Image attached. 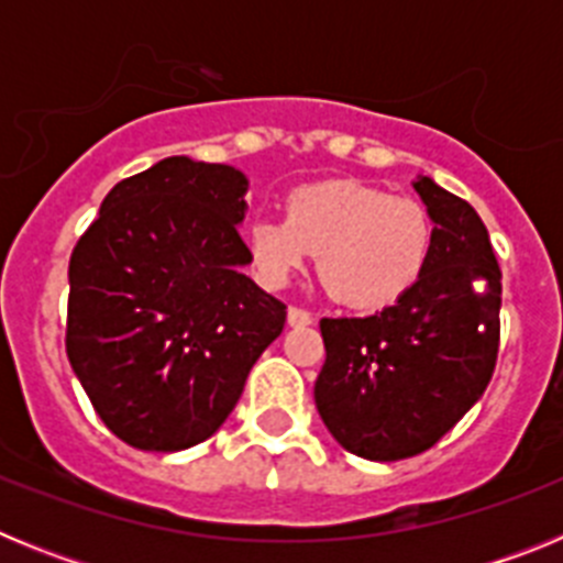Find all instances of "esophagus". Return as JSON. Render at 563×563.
<instances>
[{
	"label": "esophagus",
	"mask_w": 563,
	"mask_h": 563,
	"mask_svg": "<svg viewBox=\"0 0 563 563\" xmlns=\"http://www.w3.org/2000/svg\"><path fill=\"white\" fill-rule=\"evenodd\" d=\"M287 324L307 327V324H312V316L307 310H301V307H290V310H287Z\"/></svg>",
	"instance_id": "esophagus-1"
}]
</instances>
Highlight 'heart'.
I'll return each instance as SVG.
<instances>
[{
  "label": "heart",
  "instance_id": "b5f03b06",
  "mask_svg": "<svg viewBox=\"0 0 563 563\" xmlns=\"http://www.w3.org/2000/svg\"><path fill=\"white\" fill-rule=\"evenodd\" d=\"M245 245L265 287H285L316 253L332 298L377 310L420 282L434 247V222L411 197L357 180H318L287 194L285 220H253Z\"/></svg>",
  "mask_w": 563,
  "mask_h": 563
}]
</instances>
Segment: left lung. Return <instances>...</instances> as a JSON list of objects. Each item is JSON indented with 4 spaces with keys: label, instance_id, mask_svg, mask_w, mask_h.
<instances>
[{
    "label": "left lung",
    "instance_id": "8db88e82",
    "mask_svg": "<svg viewBox=\"0 0 563 563\" xmlns=\"http://www.w3.org/2000/svg\"><path fill=\"white\" fill-rule=\"evenodd\" d=\"M415 191L434 222L426 273L366 318H321L316 409L341 449L372 462L422 454L471 411L499 352L501 273L479 213L431 177Z\"/></svg>",
    "mask_w": 563,
    "mask_h": 563
}]
</instances>
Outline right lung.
Here are the masks:
<instances>
[{
  "mask_svg": "<svg viewBox=\"0 0 563 563\" xmlns=\"http://www.w3.org/2000/svg\"><path fill=\"white\" fill-rule=\"evenodd\" d=\"M247 177L166 157L121 180L69 258L67 357L92 409L141 451L208 440L287 307L245 276Z\"/></svg>",
  "mask_w": 563,
  "mask_h": 563,
  "instance_id": "right-lung-1",
  "label": "right lung"
}]
</instances>
